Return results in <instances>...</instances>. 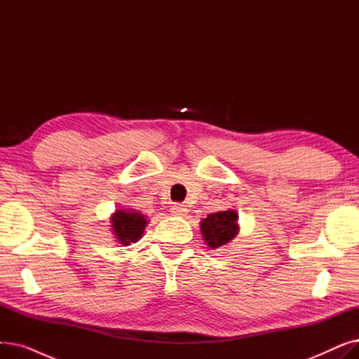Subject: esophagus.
<instances>
[{
	"label": "esophagus",
	"instance_id": "esophagus-1",
	"mask_svg": "<svg viewBox=\"0 0 359 359\" xmlns=\"http://www.w3.org/2000/svg\"><path fill=\"white\" fill-rule=\"evenodd\" d=\"M170 212H172V215L175 217H184L187 214V208L186 205H173L172 208H170Z\"/></svg>",
	"mask_w": 359,
	"mask_h": 359
}]
</instances>
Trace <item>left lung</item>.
<instances>
[{"mask_svg": "<svg viewBox=\"0 0 359 359\" xmlns=\"http://www.w3.org/2000/svg\"><path fill=\"white\" fill-rule=\"evenodd\" d=\"M238 215L234 210L212 212L201 221V233L211 249H218L238 233Z\"/></svg>", "mask_w": 359, "mask_h": 359, "instance_id": "1", "label": "left lung"}]
</instances>
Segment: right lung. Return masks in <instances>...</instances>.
Returning <instances> with one entry per match:
<instances>
[{
	"label": "right lung",
	"mask_w": 359,
	"mask_h": 359,
	"mask_svg": "<svg viewBox=\"0 0 359 359\" xmlns=\"http://www.w3.org/2000/svg\"><path fill=\"white\" fill-rule=\"evenodd\" d=\"M111 231L115 238H118L122 246H129L132 243H137L145 230L148 224L145 215L138 211H125L118 210L110 218Z\"/></svg>",
	"instance_id": "add662e5"
}]
</instances>
